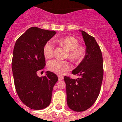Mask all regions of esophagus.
<instances>
[{
	"instance_id": "obj_1",
	"label": "esophagus",
	"mask_w": 122,
	"mask_h": 122,
	"mask_svg": "<svg viewBox=\"0 0 122 122\" xmlns=\"http://www.w3.org/2000/svg\"><path fill=\"white\" fill-rule=\"evenodd\" d=\"M63 78H64V77H62V76H58V80L60 81H61V80H63Z\"/></svg>"
}]
</instances>
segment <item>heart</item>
<instances>
[{
	"mask_svg": "<svg viewBox=\"0 0 122 122\" xmlns=\"http://www.w3.org/2000/svg\"><path fill=\"white\" fill-rule=\"evenodd\" d=\"M56 42L61 46L68 51V57L74 61H80L84 58L86 54V49L83 46L79 45L78 41L76 38L71 36H65L57 39ZM54 45L51 41H48L43 48V53L46 58H51L53 56ZM71 64L67 61L54 60L48 63V68L50 71L57 74H64L71 69Z\"/></svg>",
	"mask_w": 122,
	"mask_h": 122,
	"instance_id": "obj_1",
	"label": "heart"
}]
</instances>
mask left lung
<instances>
[{"label":"left lung","mask_w":122,"mask_h":122,"mask_svg":"<svg viewBox=\"0 0 122 122\" xmlns=\"http://www.w3.org/2000/svg\"><path fill=\"white\" fill-rule=\"evenodd\" d=\"M81 32L86 46V55L72 74L80 76L72 79L65 76L67 102L72 110L83 112L95 103L100 92L103 77V56L94 37L83 30Z\"/></svg>","instance_id":"left-lung-1"}]
</instances>
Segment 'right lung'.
<instances>
[{
	"label": "right lung",
	"instance_id": "1",
	"mask_svg": "<svg viewBox=\"0 0 122 122\" xmlns=\"http://www.w3.org/2000/svg\"><path fill=\"white\" fill-rule=\"evenodd\" d=\"M55 34L54 30L31 27L17 39L13 49L12 69L17 94L23 104L34 110L50 105L58 80L51 71L41 77L36 74L45 66L44 45Z\"/></svg>",
	"mask_w": 122,
	"mask_h": 122
}]
</instances>
